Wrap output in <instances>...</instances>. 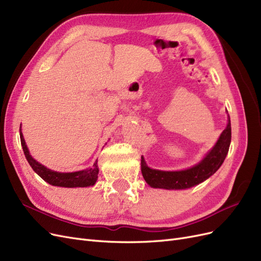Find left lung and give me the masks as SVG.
Returning a JSON list of instances; mask_svg holds the SVG:
<instances>
[{
  "label": "left lung",
  "instance_id": "8db88e82",
  "mask_svg": "<svg viewBox=\"0 0 261 261\" xmlns=\"http://www.w3.org/2000/svg\"><path fill=\"white\" fill-rule=\"evenodd\" d=\"M231 143V121L228 115V124L221 132L219 139L212 149H209L201 161L188 169L164 171L147 166L144 157L141 158L143 178L150 188L164 190H187L198 186L210 178L223 164L228 155Z\"/></svg>",
  "mask_w": 261,
  "mask_h": 261
}]
</instances>
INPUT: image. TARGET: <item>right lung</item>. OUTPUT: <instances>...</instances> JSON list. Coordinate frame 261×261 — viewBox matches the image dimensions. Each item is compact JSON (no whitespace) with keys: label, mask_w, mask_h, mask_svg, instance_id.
<instances>
[{"label":"right lung","mask_w":261,"mask_h":261,"mask_svg":"<svg viewBox=\"0 0 261 261\" xmlns=\"http://www.w3.org/2000/svg\"><path fill=\"white\" fill-rule=\"evenodd\" d=\"M19 136L21 146L23 149V154L26 156L27 161L31 168L38 175H40L45 182L54 187H61V188H87V187H93L97 180L98 174V166H97V159L93 166L87 168L85 170L73 171V172H58L48 169L44 165L37 162L35 158L30 155L29 149L27 147L26 142H24L22 132H21V124L19 129Z\"/></svg>","instance_id":"obj_1"}]
</instances>
